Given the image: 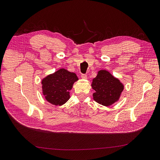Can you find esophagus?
Segmentation results:
<instances>
[{"label": "esophagus", "mask_w": 160, "mask_h": 160, "mask_svg": "<svg viewBox=\"0 0 160 160\" xmlns=\"http://www.w3.org/2000/svg\"><path fill=\"white\" fill-rule=\"evenodd\" d=\"M81 77V78L83 79H87V78H88V76H87L85 74H82Z\"/></svg>", "instance_id": "1"}]
</instances>
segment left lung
I'll list each match as a JSON object with an SVG mask.
<instances>
[{"label": "left lung", "instance_id": "1", "mask_svg": "<svg viewBox=\"0 0 160 160\" xmlns=\"http://www.w3.org/2000/svg\"><path fill=\"white\" fill-rule=\"evenodd\" d=\"M92 89L95 90L93 99L101 105L109 106L119 101L124 89V85L107 70H100L92 81Z\"/></svg>", "mask_w": 160, "mask_h": 160}]
</instances>
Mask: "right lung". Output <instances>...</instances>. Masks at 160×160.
I'll list each match as a JSON object with an SVG mask.
<instances>
[{
  "instance_id": "right-lung-1",
  "label": "right lung",
  "mask_w": 160,
  "mask_h": 160,
  "mask_svg": "<svg viewBox=\"0 0 160 160\" xmlns=\"http://www.w3.org/2000/svg\"><path fill=\"white\" fill-rule=\"evenodd\" d=\"M79 80L75 72L60 69L43 78L42 92L48 102L56 106L62 105L70 98L69 91Z\"/></svg>"
}]
</instances>
